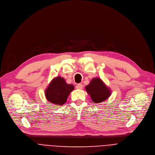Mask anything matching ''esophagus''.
Instances as JSON below:
<instances>
[{
  "label": "esophagus",
  "instance_id": "esophagus-1",
  "mask_svg": "<svg viewBox=\"0 0 155 155\" xmlns=\"http://www.w3.org/2000/svg\"><path fill=\"white\" fill-rule=\"evenodd\" d=\"M76 88L78 90L83 89V85L82 84H78V85L76 86Z\"/></svg>",
  "mask_w": 155,
  "mask_h": 155
}]
</instances>
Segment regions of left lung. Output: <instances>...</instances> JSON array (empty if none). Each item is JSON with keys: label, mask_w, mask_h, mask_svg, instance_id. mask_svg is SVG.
<instances>
[{"label": "left lung", "mask_w": 155, "mask_h": 155, "mask_svg": "<svg viewBox=\"0 0 155 155\" xmlns=\"http://www.w3.org/2000/svg\"><path fill=\"white\" fill-rule=\"evenodd\" d=\"M85 90L90 96L91 100L97 104L106 100L112 93L110 88L99 77L92 78L85 87Z\"/></svg>", "instance_id": "8db88e82"}]
</instances>
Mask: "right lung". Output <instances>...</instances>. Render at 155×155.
Returning a JSON list of instances; mask_svg holds the SVG:
<instances>
[{
    "label": "right lung",
    "mask_w": 155,
    "mask_h": 155,
    "mask_svg": "<svg viewBox=\"0 0 155 155\" xmlns=\"http://www.w3.org/2000/svg\"><path fill=\"white\" fill-rule=\"evenodd\" d=\"M75 87L72 84L66 83L64 78L55 77L50 81L45 90V96L48 101L55 104L62 106L67 101V97Z\"/></svg>",
    "instance_id": "right-lung-1"
}]
</instances>
